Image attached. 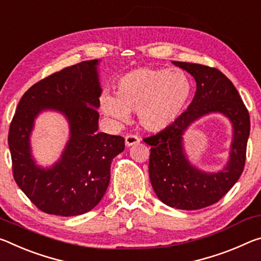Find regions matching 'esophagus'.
Returning a JSON list of instances; mask_svg holds the SVG:
<instances>
[{"label": "esophagus", "instance_id": "34e87169", "mask_svg": "<svg viewBox=\"0 0 261 261\" xmlns=\"http://www.w3.org/2000/svg\"><path fill=\"white\" fill-rule=\"evenodd\" d=\"M139 142H140L139 136L133 135V134H128L125 136V143L127 147H130V146H133V144H136Z\"/></svg>", "mask_w": 261, "mask_h": 261}]
</instances>
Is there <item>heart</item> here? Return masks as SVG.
I'll list each match as a JSON object with an SVG mask.
<instances>
[{
  "mask_svg": "<svg viewBox=\"0 0 261 261\" xmlns=\"http://www.w3.org/2000/svg\"><path fill=\"white\" fill-rule=\"evenodd\" d=\"M191 93V81L182 70L142 67L122 75L117 96L105 93L100 101L111 117L126 121L130 113L138 112L140 126L159 133L177 120Z\"/></svg>",
  "mask_w": 261,
  "mask_h": 261,
  "instance_id": "1",
  "label": "heart"
}]
</instances>
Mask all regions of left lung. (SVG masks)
Returning <instances> with one entry per match:
<instances>
[{
    "label": "left lung",
    "mask_w": 261,
    "mask_h": 261,
    "mask_svg": "<svg viewBox=\"0 0 261 261\" xmlns=\"http://www.w3.org/2000/svg\"><path fill=\"white\" fill-rule=\"evenodd\" d=\"M193 76V100L172 125L143 139L150 148L149 177L156 195L170 207L196 211L214 204L228 193L244 170L250 115L236 88L223 72L198 63L172 61ZM209 113H222L233 123L230 159L217 173H203L187 160L182 135L192 122Z\"/></svg>",
    "instance_id": "1"
}]
</instances>
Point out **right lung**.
<instances>
[{"label": "right lung", "mask_w": 261, "mask_h": 261, "mask_svg": "<svg viewBox=\"0 0 261 261\" xmlns=\"http://www.w3.org/2000/svg\"><path fill=\"white\" fill-rule=\"evenodd\" d=\"M97 65L98 60L80 62L33 84L11 120L8 143L14 179L46 214L76 216L95 208L108 190L112 160L125 149L121 136L97 132L101 93ZM47 108L65 115L71 138L62 159L44 169L32 159L29 135L34 119Z\"/></svg>", "instance_id": "right-lung-1"}]
</instances>
